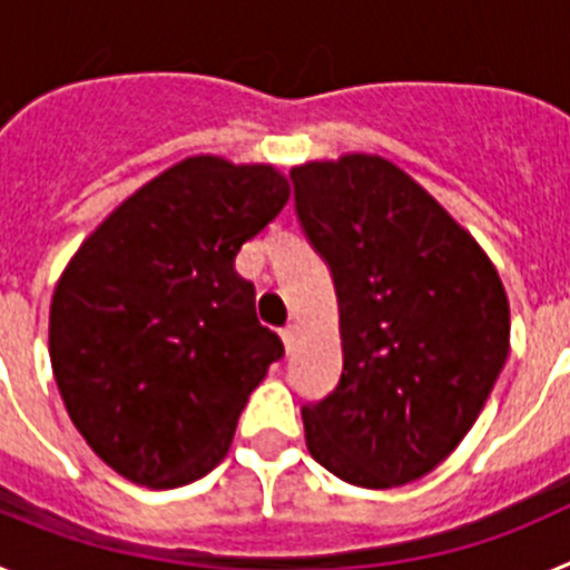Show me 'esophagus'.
Here are the masks:
<instances>
[{
    "mask_svg": "<svg viewBox=\"0 0 570 570\" xmlns=\"http://www.w3.org/2000/svg\"><path fill=\"white\" fill-rule=\"evenodd\" d=\"M279 336H282V342H285V347H294V342H296V325H285V328L279 331Z\"/></svg>",
    "mask_w": 570,
    "mask_h": 570,
    "instance_id": "34e87169",
    "label": "esophagus"
}]
</instances>
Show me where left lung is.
<instances>
[{
	"instance_id": "1",
	"label": "left lung",
	"mask_w": 570,
	"mask_h": 570,
	"mask_svg": "<svg viewBox=\"0 0 570 570\" xmlns=\"http://www.w3.org/2000/svg\"><path fill=\"white\" fill-rule=\"evenodd\" d=\"M291 179L340 302V385L302 407L311 456L374 491L420 480L465 440L508 360L500 274L480 242L382 156L296 165Z\"/></svg>"
}]
</instances>
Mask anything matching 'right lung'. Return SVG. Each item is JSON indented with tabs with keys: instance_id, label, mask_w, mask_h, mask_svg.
Wrapping results in <instances>:
<instances>
[{
	"instance_id": "1",
	"label": "right lung",
	"mask_w": 570,
	"mask_h": 570,
	"mask_svg": "<svg viewBox=\"0 0 570 570\" xmlns=\"http://www.w3.org/2000/svg\"><path fill=\"white\" fill-rule=\"evenodd\" d=\"M288 196L274 165L188 156L130 194L59 276L57 387L90 451L125 480L179 488L228 454L250 391L285 354L234 262Z\"/></svg>"
}]
</instances>
